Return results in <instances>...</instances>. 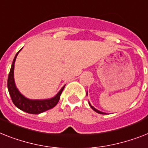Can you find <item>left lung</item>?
Listing matches in <instances>:
<instances>
[{"instance_id": "left-lung-1", "label": "left lung", "mask_w": 148, "mask_h": 148, "mask_svg": "<svg viewBox=\"0 0 148 148\" xmlns=\"http://www.w3.org/2000/svg\"><path fill=\"white\" fill-rule=\"evenodd\" d=\"M86 96H87V93H86ZM89 105H90V106L91 108H92V109H93V110H94L95 112H97V113H99V114H106V113H105V112H101V111H99V110H98V109H96V108H94L93 106L91 105L90 103H89Z\"/></svg>"}]
</instances>
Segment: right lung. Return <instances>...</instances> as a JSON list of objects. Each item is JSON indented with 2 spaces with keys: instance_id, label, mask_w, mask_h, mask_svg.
Wrapping results in <instances>:
<instances>
[{
  "instance_id": "obj_1",
  "label": "right lung",
  "mask_w": 148,
  "mask_h": 148,
  "mask_svg": "<svg viewBox=\"0 0 148 148\" xmlns=\"http://www.w3.org/2000/svg\"><path fill=\"white\" fill-rule=\"evenodd\" d=\"M18 51L15 57L14 58L13 63H12L11 68L10 71V74L8 75V88L9 91L10 96L11 97V99L14 105L22 110L23 112H26L27 113L30 114H39L43 112L47 111L50 109H52L57 105L60 99V96L62 94V91L64 90V86L62 87L60 91L55 97L50 99H30L26 98L16 88V86L15 84L14 81V64H15L16 58L17 56L18 53L21 51Z\"/></svg>"
}]
</instances>
